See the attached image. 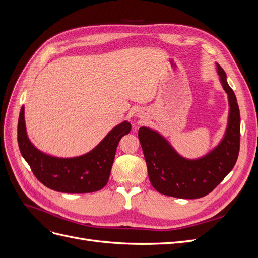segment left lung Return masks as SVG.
I'll return each mask as SVG.
<instances>
[{
  "instance_id": "left-lung-1",
  "label": "left lung",
  "mask_w": 258,
  "mask_h": 258,
  "mask_svg": "<svg viewBox=\"0 0 258 258\" xmlns=\"http://www.w3.org/2000/svg\"><path fill=\"white\" fill-rule=\"evenodd\" d=\"M216 67L230 108L225 136L214 150L201 158L186 159L157 131L146 127L139 129L148 177L154 188L166 196L182 199L205 197L236 165L240 150V111L225 71L220 64L216 63Z\"/></svg>"
}]
</instances>
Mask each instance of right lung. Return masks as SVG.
<instances>
[{"label":"right lung","instance_id":"add662e5","mask_svg":"<svg viewBox=\"0 0 258 258\" xmlns=\"http://www.w3.org/2000/svg\"><path fill=\"white\" fill-rule=\"evenodd\" d=\"M131 124L122 121L89 153L73 158H57L37 150L28 139L25 107L18 119V145L35 177L48 188L68 194H85L102 189L110 177L117 145L128 135Z\"/></svg>","mask_w":258,"mask_h":258}]
</instances>
